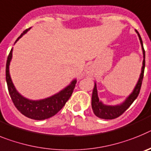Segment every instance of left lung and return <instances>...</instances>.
I'll return each mask as SVG.
<instances>
[{"mask_svg":"<svg viewBox=\"0 0 151 151\" xmlns=\"http://www.w3.org/2000/svg\"><path fill=\"white\" fill-rule=\"evenodd\" d=\"M135 32H137V36H138L139 40L141 45V48H142L143 52V63H142V68H141V72L139 77V79L137 82V84L135 85L133 91L132 92V93L128 96V97L125 99V100L122 103L119 105H115V106H112V105H106L99 100V96H98L97 93V88H96V83L95 82L94 84V88L93 90V93H92V109L93 111L94 114H95L97 117L103 119H114L115 118H118L119 116L124 113L126 109L129 108L131 105L132 104L134 101L135 100L136 98L137 97L139 93H140V90L141 87V83H142L143 77H144V72H145V48L143 46V42L141 39L140 34L138 33L137 30H135Z\"/></svg>","mask_w":151,"mask_h":151,"instance_id":"1","label":"left lung"}]
</instances>
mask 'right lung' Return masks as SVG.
<instances>
[{
  "label": "right lung",
  "mask_w": 151,
  "mask_h": 151,
  "mask_svg": "<svg viewBox=\"0 0 151 151\" xmlns=\"http://www.w3.org/2000/svg\"><path fill=\"white\" fill-rule=\"evenodd\" d=\"M29 29H27L16 40L15 43L20 39L24 34L28 32ZM13 48L10 50L6 64V81L7 83L8 91L10 98L16 108L19 110L23 115L35 119V120H44L51 118L59 112L65 106L67 101L70 97L73 90L75 87L77 80L74 79L69 85L61 90L57 93L39 100H32L24 97L17 90L14 85L10 74V64L12 59Z\"/></svg>",
  "instance_id": "right-lung-1"
}]
</instances>
